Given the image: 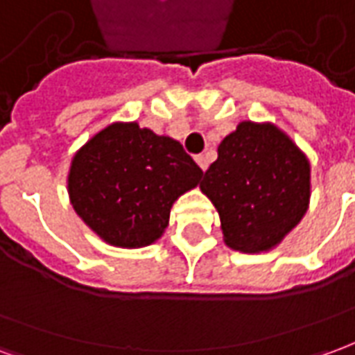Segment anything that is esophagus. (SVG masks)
<instances>
[{
	"instance_id": "esophagus-1",
	"label": "esophagus",
	"mask_w": 355,
	"mask_h": 355,
	"mask_svg": "<svg viewBox=\"0 0 355 355\" xmlns=\"http://www.w3.org/2000/svg\"><path fill=\"white\" fill-rule=\"evenodd\" d=\"M196 162H198V165H200V167H201V171L207 169L209 162H207V157H205V155H203V154L196 155Z\"/></svg>"
}]
</instances>
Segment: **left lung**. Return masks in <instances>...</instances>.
Here are the masks:
<instances>
[{"mask_svg":"<svg viewBox=\"0 0 355 355\" xmlns=\"http://www.w3.org/2000/svg\"><path fill=\"white\" fill-rule=\"evenodd\" d=\"M200 190L220 216L226 245L239 253H266L308 211L310 162L277 125L241 121L218 144Z\"/></svg>","mask_w":355,"mask_h":355,"instance_id":"left-lung-1","label":"left lung"}]
</instances>
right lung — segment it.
I'll return each mask as SVG.
<instances>
[{"label": "right lung", "instance_id": "right-lung-1", "mask_svg": "<svg viewBox=\"0 0 355 355\" xmlns=\"http://www.w3.org/2000/svg\"><path fill=\"white\" fill-rule=\"evenodd\" d=\"M201 177L178 140L114 121L73 154L66 184L73 211L104 243L140 249L162 238L173 203Z\"/></svg>", "mask_w": 355, "mask_h": 355}]
</instances>
